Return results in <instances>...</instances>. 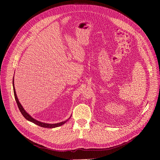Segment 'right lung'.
<instances>
[{
	"mask_svg": "<svg viewBox=\"0 0 160 160\" xmlns=\"http://www.w3.org/2000/svg\"><path fill=\"white\" fill-rule=\"evenodd\" d=\"M12 85H13V90H14V98H15V100L17 102V104H18V106L19 108V109L20 111V112H21V114L22 115V116H23L27 120L41 127H43V128H56V127H60L61 125H62L63 124H64L67 121H68V120H69L72 115L70 116V117L67 119L66 120L64 121V122H59V123H43V122H41L40 121H38L36 119H34L33 117H32L24 109L23 107L22 106V105L21 104V103L19 102L18 99V97H17V95H16V90H15V88H14V78H13V80H12Z\"/></svg>",
	"mask_w": 160,
	"mask_h": 160,
	"instance_id": "right-lung-1",
	"label": "right lung"
}]
</instances>
